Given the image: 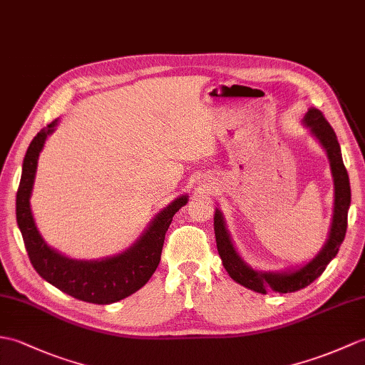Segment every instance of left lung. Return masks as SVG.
Masks as SVG:
<instances>
[{"label": "left lung", "mask_w": 365, "mask_h": 365, "mask_svg": "<svg viewBox=\"0 0 365 365\" xmlns=\"http://www.w3.org/2000/svg\"><path fill=\"white\" fill-rule=\"evenodd\" d=\"M304 124H307L314 137L322 143L325 148L329 165H331V173L334 177V215H333V224L331 232H329L328 241L325 247L320 250L319 255L309 261L307 266L300 267L299 270H294L289 274H262L257 272L252 267H249L241 259V257L236 253L230 235H228L221 211L216 210L215 215V235H216V244L219 257L222 258V264L236 283H240L249 289L267 294L270 291L275 292H295L307 287L319 278L327 266L329 264L339 252V247L345 238L346 233V222H349V207L351 202V190H350V180L349 173L344 166V160L341 154V146L337 143V137L333 130V127L325 120L324 113L317 108H309L308 113L304 115Z\"/></svg>", "instance_id": "1"}]
</instances>
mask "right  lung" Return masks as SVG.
<instances>
[{
    "mask_svg": "<svg viewBox=\"0 0 365 365\" xmlns=\"http://www.w3.org/2000/svg\"><path fill=\"white\" fill-rule=\"evenodd\" d=\"M56 124L57 120L41 129L28 148L16 191V224L20 227L31 264L41 278L78 300L96 304L115 303L129 297L149 282L162 257L168 228L188 197L182 196L168 205L152 221L141 240L121 255L101 261H78L61 255L41 240L29 205L38 154Z\"/></svg>",
    "mask_w": 365,
    "mask_h": 365,
    "instance_id": "right-lung-1",
    "label": "right lung"
}]
</instances>
